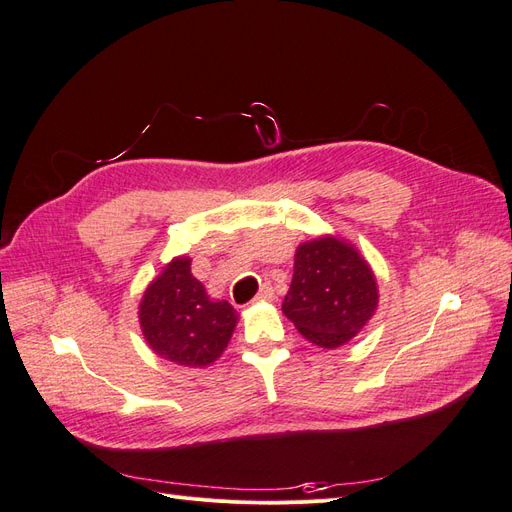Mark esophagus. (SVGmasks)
<instances>
[{
    "instance_id": "34e87169",
    "label": "esophagus",
    "mask_w": 512,
    "mask_h": 512,
    "mask_svg": "<svg viewBox=\"0 0 512 512\" xmlns=\"http://www.w3.org/2000/svg\"><path fill=\"white\" fill-rule=\"evenodd\" d=\"M273 299H275V292H273V288L269 284L262 286L258 290V294H256V301H273Z\"/></svg>"
}]
</instances>
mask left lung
<instances>
[{
    "instance_id": "obj_1",
    "label": "left lung",
    "mask_w": 512,
    "mask_h": 512,
    "mask_svg": "<svg viewBox=\"0 0 512 512\" xmlns=\"http://www.w3.org/2000/svg\"><path fill=\"white\" fill-rule=\"evenodd\" d=\"M376 305V277L354 247L333 237L299 245L282 309L305 339L329 350L344 346Z\"/></svg>"
}]
</instances>
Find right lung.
I'll return each instance as SVG.
<instances>
[{
    "mask_svg": "<svg viewBox=\"0 0 512 512\" xmlns=\"http://www.w3.org/2000/svg\"><path fill=\"white\" fill-rule=\"evenodd\" d=\"M237 309L211 301L190 271L188 258H175L147 288L141 301V327L147 344L164 359L205 367L224 352L235 331Z\"/></svg>",
    "mask_w": 512,
    "mask_h": 512,
    "instance_id": "obj_1",
    "label": "right lung"
}]
</instances>
